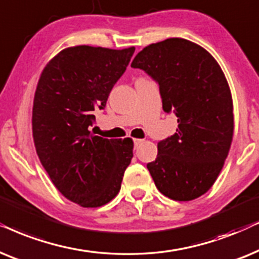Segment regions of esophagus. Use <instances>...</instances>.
<instances>
[{
  "instance_id": "esophagus-1",
  "label": "esophagus",
  "mask_w": 259,
  "mask_h": 259,
  "mask_svg": "<svg viewBox=\"0 0 259 259\" xmlns=\"http://www.w3.org/2000/svg\"><path fill=\"white\" fill-rule=\"evenodd\" d=\"M142 142H143V140H140V139L134 140V146H135V148H139L141 144H142Z\"/></svg>"
}]
</instances>
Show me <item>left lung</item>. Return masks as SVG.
Segmentation results:
<instances>
[{"label": "left lung", "mask_w": 259, "mask_h": 259, "mask_svg": "<svg viewBox=\"0 0 259 259\" xmlns=\"http://www.w3.org/2000/svg\"><path fill=\"white\" fill-rule=\"evenodd\" d=\"M132 67L160 86L162 108L174 112L178 129L157 143L147 164L158 191L177 201L205 194L214 184L233 137V103L225 74L205 48L181 37L144 47Z\"/></svg>", "instance_id": "8db88e82"}]
</instances>
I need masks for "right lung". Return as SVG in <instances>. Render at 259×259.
I'll return each instance as SVG.
<instances>
[{
    "mask_svg": "<svg viewBox=\"0 0 259 259\" xmlns=\"http://www.w3.org/2000/svg\"><path fill=\"white\" fill-rule=\"evenodd\" d=\"M134 52L135 47L65 48L37 81L32 116L36 154L58 191L81 207L111 201L132 162V139H103L90 127Z\"/></svg>",
    "mask_w": 259,
    "mask_h": 259,
    "instance_id": "obj_1",
    "label": "right lung"
}]
</instances>
